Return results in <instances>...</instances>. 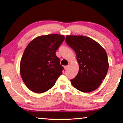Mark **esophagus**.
Masks as SVG:
<instances>
[{
	"mask_svg": "<svg viewBox=\"0 0 123 123\" xmlns=\"http://www.w3.org/2000/svg\"><path fill=\"white\" fill-rule=\"evenodd\" d=\"M68 66H64V69L65 70H67V69L68 68Z\"/></svg>",
	"mask_w": 123,
	"mask_h": 123,
	"instance_id": "34e87169",
	"label": "esophagus"
}]
</instances>
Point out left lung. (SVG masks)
<instances>
[{
  "mask_svg": "<svg viewBox=\"0 0 123 123\" xmlns=\"http://www.w3.org/2000/svg\"><path fill=\"white\" fill-rule=\"evenodd\" d=\"M66 42L76 54L79 71L71 84L81 92H92L107 75L109 63L107 53L98 43L84 36H67Z\"/></svg>",
  "mask_w": 123,
  "mask_h": 123,
  "instance_id": "left-lung-1",
  "label": "left lung"
}]
</instances>
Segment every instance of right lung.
<instances>
[{
	"instance_id": "right-lung-1",
	"label": "right lung",
	"mask_w": 123,
	"mask_h": 123,
	"mask_svg": "<svg viewBox=\"0 0 123 123\" xmlns=\"http://www.w3.org/2000/svg\"><path fill=\"white\" fill-rule=\"evenodd\" d=\"M64 36L50 34L36 37L28 45L20 62L22 79L30 90L37 93L46 92L55 85L63 67L56 51Z\"/></svg>"
}]
</instances>
